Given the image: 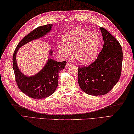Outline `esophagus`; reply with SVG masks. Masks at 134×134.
I'll return each mask as SVG.
<instances>
[{
    "label": "esophagus",
    "instance_id": "34e87169",
    "mask_svg": "<svg viewBox=\"0 0 134 134\" xmlns=\"http://www.w3.org/2000/svg\"><path fill=\"white\" fill-rule=\"evenodd\" d=\"M72 65V64L71 63V62L68 61V63H67V64H66V67L69 66H70V65Z\"/></svg>",
    "mask_w": 134,
    "mask_h": 134
}]
</instances>
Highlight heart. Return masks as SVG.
Wrapping results in <instances>:
<instances>
[{
    "label": "heart",
    "instance_id": "1",
    "mask_svg": "<svg viewBox=\"0 0 134 134\" xmlns=\"http://www.w3.org/2000/svg\"><path fill=\"white\" fill-rule=\"evenodd\" d=\"M64 44L60 46L64 54L69 55L73 51L74 57L82 64H87L96 56L98 47L99 38L94 32L76 28L69 32L64 38Z\"/></svg>",
    "mask_w": 134,
    "mask_h": 134
}]
</instances>
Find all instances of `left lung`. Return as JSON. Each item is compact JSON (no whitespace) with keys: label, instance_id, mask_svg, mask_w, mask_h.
Wrapping results in <instances>:
<instances>
[{"label":"left lung","instance_id":"8db88e82","mask_svg":"<svg viewBox=\"0 0 134 134\" xmlns=\"http://www.w3.org/2000/svg\"><path fill=\"white\" fill-rule=\"evenodd\" d=\"M100 29L104 43L97 60L89 66L78 68V82L81 89L95 96L105 95L118 82L123 60L119 41L106 29Z\"/></svg>","mask_w":134,"mask_h":134}]
</instances>
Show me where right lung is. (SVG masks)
<instances>
[{
	"mask_svg": "<svg viewBox=\"0 0 134 134\" xmlns=\"http://www.w3.org/2000/svg\"><path fill=\"white\" fill-rule=\"evenodd\" d=\"M52 24L38 27L25 36L16 47L13 54V68L16 82L21 92L34 99H42L53 94L58 84V73L64 69L66 61L58 62L49 58L46 65L38 73L28 77L23 74L19 69L16 62V54L23 45L36 39L40 38L49 33ZM53 53L50 51V56Z\"/></svg>",
	"mask_w": 134,
	"mask_h": 134,
	"instance_id": "obj_1",
	"label": "right lung"
}]
</instances>
